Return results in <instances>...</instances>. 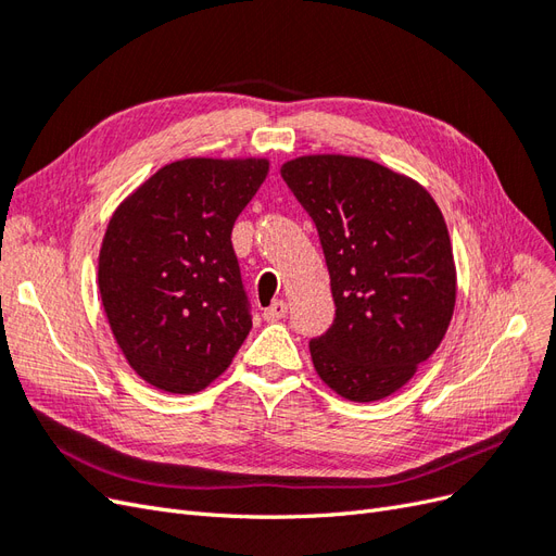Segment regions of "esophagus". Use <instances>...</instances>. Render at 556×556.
I'll return each instance as SVG.
<instances>
[{
  "mask_svg": "<svg viewBox=\"0 0 556 556\" xmlns=\"http://www.w3.org/2000/svg\"><path fill=\"white\" fill-rule=\"evenodd\" d=\"M285 315H288V304H285V301H274L271 306L268 308H264V319L266 323H276V319H282Z\"/></svg>",
  "mask_w": 556,
  "mask_h": 556,
  "instance_id": "1",
  "label": "esophagus"
}]
</instances>
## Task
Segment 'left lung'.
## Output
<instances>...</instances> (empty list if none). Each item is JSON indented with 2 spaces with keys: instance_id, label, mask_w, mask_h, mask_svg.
Instances as JSON below:
<instances>
[{
  "instance_id": "8db88e82",
  "label": "left lung",
  "mask_w": 556,
  "mask_h": 556,
  "mask_svg": "<svg viewBox=\"0 0 556 556\" xmlns=\"http://www.w3.org/2000/svg\"><path fill=\"white\" fill-rule=\"evenodd\" d=\"M280 176L313 217L333 325L311 341L317 376L348 401L394 394L441 345L457 301L447 225L417 180L350 155H304Z\"/></svg>"
}]
</instances>
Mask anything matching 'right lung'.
I'll list each match as a JSON object with an SVG mask.
<instances>
[{"label":"right lung","mask_w":556,"mask_h":556,"mask_svg":"<svg viewBox=\"0 0 556 556\" xmlns=\"http://www.w3.org/2000/svg\"><path fill=\"white\" fill-rule=\"evenodd\" d=\"M266 174L264 157L178 160L111 215L99 294L125 359L162 392H201L250 333L231 229Z\"/></svg>","instance_id":"add662e5"}]
</instances>
